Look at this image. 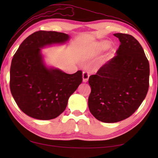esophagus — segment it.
Returning a JSON list of instances; mask_svg holds the SVG:
<instances>
[{
  "instance_id": "1",
  "label": "esophagus",
  "mask_w": 158,
  "mask_h": 158,
  "mask_svg": "<svg viewBox=\"0 0 158 158\" xmlns=\"http://www.w3.org/2000/svg\"><path fill=\"white\" fill-rule=\"evenodd\" d=\"M83 81L84 82H87L88 80H89V74L87 72H84L83 73Z\"/></svg>"
}]
</instances>
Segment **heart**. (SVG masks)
Returning a JSON list of instances; mask_svg holds the SVG:
<instances>
[{"mask_svg": "<svg viewBox=\"0 0 158 158\" xmlns=\"http://www.w3.org/2000/svg\"><path fill=\"white\" fill-rule=\"evenodd\" d=\"M109 47V43L106 42H101L100 44H99L96 46L93 47L91 49L90 51V56H96L98 55V53H100L101 52L107 49Z\"/></svg>", "mask_w": 158, "mask_h": 158, "instance_id": "heart-1", "label": "heart"}]
</instances>
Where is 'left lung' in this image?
Wrapping results in <instances>:
<instances>
[{
    "label": "left lung",
    "mask_w": 158,
    "mask_h": 158,
    "mask_svg": "<svg viewBox=\"0 0 158 158\" xmlns=\"http://www.w3.org/2000/svg\"><path fill=\"white\" fill-rule=\"evenodd\" d=\"M114 35L121 42L117 55L89 79V110L104 123H116L132 116L149 87V63L139 42L128 34Z\"/></svg>",
    "instance_id": "8db88e82"
}]
</instances>
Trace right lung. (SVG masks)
<instances>
[{
  "mask_svg": "<svg viewBox=\"0 0 158 158\" xmlns=\"http://www.w3.org/2000/svg\"><path fill=\"white\" fill-rule=\"evenodd\" d=\"M69 35L56 31L35 32L23 41L10 67V87L23 113L39 120H51L65 111L68 99L82 82V72L69 74L58 69L47 68L40 49L62 44Z\"/></svg>",
  "mask_w": 158,
  "mask_h": 158,
  "instance_id": "1",
  "label": "right lung"
}]
</instances>
